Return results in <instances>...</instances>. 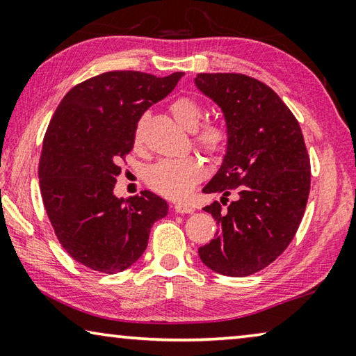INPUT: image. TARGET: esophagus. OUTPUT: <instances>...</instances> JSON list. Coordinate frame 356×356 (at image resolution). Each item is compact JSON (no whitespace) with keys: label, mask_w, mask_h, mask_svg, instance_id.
I'll use <instances>...</instances> for the list:
<instances>
[{"label":"esophagus","mask_w":356,"mask_h":356,"mask_svg":"<svg viewBox=\"0 0 356 356\" xmlns=\"http://www.w3.org/2000/svg\"><path fill=\"white\" fill-rule=\"evenodd\" d=\"M172 209L176 210L177 213H193L195 212V209L188 206V204H174Z\"/></svg>","instance_id":"1"}]
</instances>
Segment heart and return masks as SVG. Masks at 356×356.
<instances>
[{
  "instance_id": "obj_1",
  "label": "heart",
  "mask_w": 356,
  "mask_h": 356,
  "mask_svg": "<svg viewBox=\"0 0 356 356\" xmlns=\"http://www.w3.org/2000/svg\"><path fill=\"white\" fill-rule=\"evenodd\" d=\"M171 113L179 125L185 130L195 131L202 119V106L191 97H179L171 104ZM135 140H140V127L135 131ZM225 141V134L216 125H204L197 130L196 143L209 152H215ZM204 176L202 165L193 156L179 160H161L146 170V182L150 188L171 200L184 197L196 182Z\"/></svg>"
}]
</instances>
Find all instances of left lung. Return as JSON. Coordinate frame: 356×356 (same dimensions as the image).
<instances>
[{
    "label": "left lung",
    "mask_w": 356,
    "mask_h": 356,
    "mask_svg": "<svg viewBox=\"0 0 356 356\" xmlns=\"http://www.w3.org/2000/svg\"><path fill=\"white\" fill-rule=\"evenodd\" d=\"M195 86L218 105L227 136L202 193L237 195L226 210L218 201L204 207L220 231L197 252L213 272L242 278L292 242L308 202L309 156L297 119L267 84L242 74H197Z\"/></svg>",
    "instance_id": "1"
}]
</instances>
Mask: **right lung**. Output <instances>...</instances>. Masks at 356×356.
Listing matches in <instances>:
<instances>
[{
	"mask_svg": "<svg viewBox=\"0 0 356 356\" xmlns=\"http://www.w3.org/2000/svg\"><path fill=\"white\" fill-rule=\"evenodd\" d=\"M182 76L105 72L72 88L53 114L39 163L42 200L59 243L84 267L127 270L147 248L154 222L168 215L163 197L144 190L124 200L114 184L138 120Z\"/></svg>",
	"mask_w": 356,
	"mask_h": 356,
	"instance_id": "add662e5",
	"label": "right lung"
}]
</instances>
